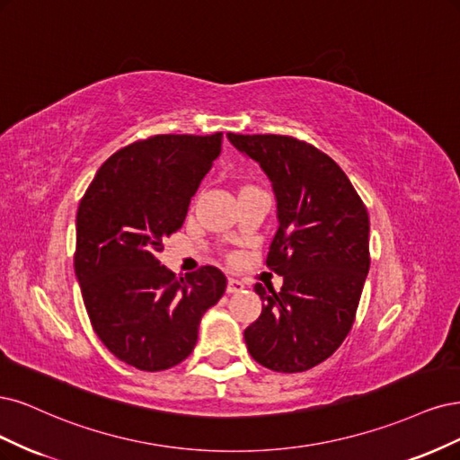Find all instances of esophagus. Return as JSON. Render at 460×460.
Returning <instances> with one entry per match:
<instances>
[{"instance_id":"1","label":"esophagus","mask_w":460,"mask_h":460,"mask_svg":"<svg viewBox=\"0 0 460 460\" xmlns=\"http://www.w3.org/2000/svg\"><path fill=\"white\" fill-rule=\"evenodd\" d=\"M244 290V283L239 279H229L227 280V294H236Z\"/></svg>"}]
</instances>
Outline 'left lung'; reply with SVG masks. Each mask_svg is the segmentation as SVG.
Returning <instances> with one entry per match:
<instances>
[{
    "label": "left lung",
    "mask_w": 460,
    "mask_h": 460,
    "mask_svg": "<svg viewBox=\"0 0 460 460\" xmlns=\"http://www.w3.org/2000/svg\"><path fill=\"white\" fill-rule=\"evenodd\" d=\"M227 137L268 173L279 217L265 265L283 277V288L254 287L263 309L244 342L265 368L304 373L329 359L351 331L370 268L367 206L314 145L273 133Z\"/></svg>",
    "instance_id": "1"
}]
</instances>
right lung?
I'll list each match as a JSON object with an SVG mask.
<instances>
[{
  "label": "right lung",
  "instance_id": "add662e5",
  "mask_svg": "<svg viewBox=\"0 0 460 460\" xmlns=\"http://www.w3.org/2000/svg\"><path fill=\"white\" fill-rule=\"evenodd\" d=\"M219 151V131L139 139L99 168L80 200L74 271L87 315L109 351L139 370L187 359L204 311L226 292L214 265L177 277L160 263Z\"/></svg>",
  "mask_w": 460,
  "mask_h": 460
}]
</instances>
